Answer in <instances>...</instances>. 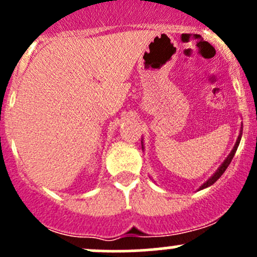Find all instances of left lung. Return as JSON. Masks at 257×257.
Wrapping results in <instances>:
<instances>
[{"mask_svg":"<svg viewBox=\"0 0 257 257\" xmlns=\"http://www.w3.org/2000/svg\"><path fill=\"white\" fill-rule=\"evenodd\" d=\"M241 136H242V133H241V131H240V134H239V137H237V141H236V143H235L234 148H232L231 153H230V154L227 155V158H226V159H225V160H224V163H222V164L220 165V167H219V169H217L216 172L214 173V175H212V177L210 178L209 180H206L205 183H204L203 185L200 186V190H203V189H205V188H208V186L212 185V184H214L215 181L217 180V179H219L220 177H221L222 174H224V172H225V170H226V168L229 167V164H230V163H231V160H232V158H234L235 153H236V150H237V147H239V144H240V141H241Z\"/></svg>","mask_w":257,"mask_h":257,"instance_id":"1","label":"left lung"}]
</instances>
